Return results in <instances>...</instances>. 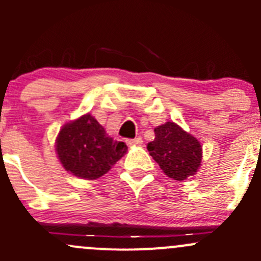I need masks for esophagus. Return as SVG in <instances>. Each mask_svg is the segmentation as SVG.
I'll return each instance as SVG.
<instances>
[{"instance_id":"esophagus-1","label":"esophagus","mask_w":261,"mask_h":261,"mask_svg":"<svg viewBox=\"0 0 261 261\" xmlns=\"http://www.w3.org/2000/svg\"><path fill=\"white\" fill-rule=\"evenodd\" d=\"M126 144L128 146H140L143 144V139L141 138H135V139H128L126 140Z\"/></svg>"}]
</instances>
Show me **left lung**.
Instances as JSON below:
<instances>
[{
  "instance_id": "obj_1",
  "label": "left lung",
  "mask_w": 261,
  "mask_h": 261,
  "mask_svg": "<svg viewBox=\"0 0 261 261\" xmlns=\"http://www.w3.org/2000/svg\"><path fill=\"white\" fill-rule=\"evenodd\" d=\"M154 133L147 150L164 174L179 181L196 174L202 162L199 141L170 121L155 127Z\"/></svg>"
}]
</instances>
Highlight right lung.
<instances>
[{"mask_svg": "<svg viewBox=\"0 0 261 261\" xmlns=\"http://www.w3.org/2000/svg\"><path fill=\"white\" fill-rule=\"evenodd\" d=\"M59 162L70 174L82 179H97L106 174L127 151L122 141H115L91 114L65 123L55 141Z\"/></svg>", "mask_w": 261, "mask_h": 261, "instance_id": "obj_1", "label": "right lung"}]
</instances>
